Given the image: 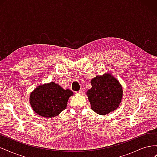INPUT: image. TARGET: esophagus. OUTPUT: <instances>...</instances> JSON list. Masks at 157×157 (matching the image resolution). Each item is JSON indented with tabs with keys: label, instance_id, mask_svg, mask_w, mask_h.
<instances>
[{
	"label": "esophagus",
	"instance_id": "obj_1",
	"mask_svg": "<svg viewBox=\"0 0 157 157\" xmlns=\"http://www.w3.org/2000/svg\"><path fill=\"white\" fill-rule=\"evenodd\" d=\"M77 94H83L84 93V89L82 88H81L78 90V91L77 92Z\"/></svg>",
	"mask_w": 157,
	"mask_h": 157
}]
</instances>
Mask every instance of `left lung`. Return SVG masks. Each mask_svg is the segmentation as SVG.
<instances>
[{
    "label": "left lung",
    "mask_w": 157,
    "mask_h": 157,
    "mask_svg": "<svg viewBox=\"0 0 157 157\" xmlns=\"http://www.w3.org/2000/svg\"><path fill=\"white\" fill-rule=\"evenodd\" d=\"M92 88L86 93L92 110L106 115L118 107L122 97V88L111 75L96 76L91 80Z\"/></svg>",
    "instance_id": "8db88e82"
}]
</instances>
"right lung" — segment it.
<instances>
[{"label":"right lung","mask_w":157,"mask_h":157,"mask_svg":"<svg viewBox=\"0 0 157 157\" xmlns=\"http://www.w3.org/2000/svg\"><path fill=\"white\" fill-rule=\"evenodd\" d=\"M73 92L63 90L54 82L37 87L30 95L32 108L39 115L52 118L56 117L67 106V101Z\"/></svg>","instance_id":"right-lung-1"}]
</instances>
